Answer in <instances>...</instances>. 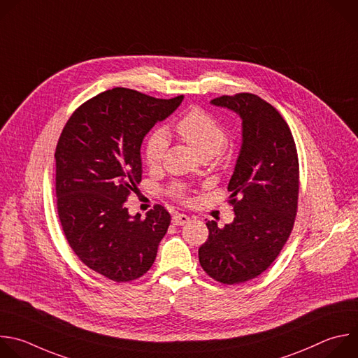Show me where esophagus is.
Here are the masks:
<instances>
[{"instance_id":"34e87169","label":"esophagus","mask_w":358,"mask_h":358,"mask_svg":"<svg viewBox=\"0 0 358 358\" xmlns=\"http://www.w3.org/2000/svg\"><path fill=\"white\" fill-rule=\"evenodd\" d=\"M189 222H190V217L186 216V214L178 213V214H175V216L172 217V223L176 224V226H183V224H186Z\"/></svg>"}]
</instances>
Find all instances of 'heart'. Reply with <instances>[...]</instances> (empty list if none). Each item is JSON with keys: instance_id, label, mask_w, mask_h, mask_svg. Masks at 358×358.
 I'll return each mask as SVG.
<instances>
[{"instance_id": "1", "label": "heart", "mask_w": 358, "mask_h": 358, "mask_svg": "<svg viewBox=\"0 0 358 358\" xmlns=\"http://www.w3.org/2000/svg\"><path fill=\"white\" fill-rule=\"evenodd\" d=\"M178 135L200 157L211 158L217 155L227 142V132L222 122L200 108L190 110L176 124ZM168 148V134L165 129H155L144 148V159L148 166H158Z\"/></svg>"}]
</instances>
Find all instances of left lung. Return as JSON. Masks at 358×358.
I'll use <instances>...</instances> for the list:
<instances>
[{
  "label": "left lung",
  "instance_id": "8db88e82",
  "mask_svg": "<svg viewBox=\"0 0 358 358\" xmlns=\"http://www.w3.org/2000/svg\"><path fill=\"white\" fill-rule=\"evenodd\" d=\"M243 120V144L229 182L234 222L223 229L207 222L199 261L208 276L226 285L262 273L294 229L299 194V162L292 132L269 103L251 93L210 101Z\"/></svg>",
  "mask_w": 358,
  "mask_h": 358
}]
</instances>
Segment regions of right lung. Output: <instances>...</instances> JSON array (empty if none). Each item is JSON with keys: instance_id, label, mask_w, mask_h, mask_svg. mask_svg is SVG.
I'll return each mask as SVG.
<instances>
[{"instance_id": "right-lung-1", "label": "right lung", "mask_w": 358, "mask_h": 358, "mask_svg": "<svg viewBox=\"0 0 358 358\" xmlns=\"http://www.w3.org/2000/svg\"><path fill=\"white\" fill-rule=\"evenodd\" d=\"M182 100L115 87L82 104L57 141L56 197L63 233L85 265L111 280L144 275L171 224L164 206L141 219L129 216L125 201L142 178L144 136Z\"/></svg>"}]
</instances>
